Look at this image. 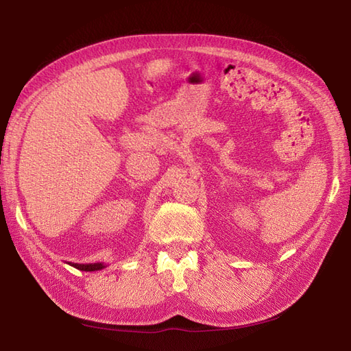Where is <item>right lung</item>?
<instances>
[{
  "mask_svg": "<svg viewBox=\"0 0 351 351\" xmlns=\"http://www.w3.org/2000/svg\"><path fill=\"white\" fill-rule=\"evenodd\" d=\"M69 265H71L73 268L80 269V271H86V272L101 271L104 268H107V267H105V263H102V262H97V263H73V262H70Z\"/></svg>",
  "mask_w": 351,
  "mask_h": 351,
  "instance_id": "right-lung-1",
  "label": "right lung"
}]
</instances>
